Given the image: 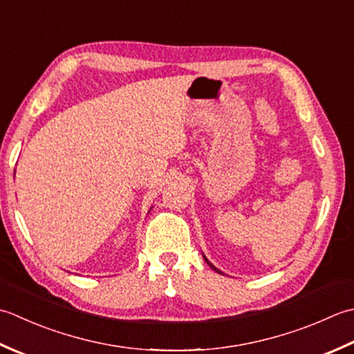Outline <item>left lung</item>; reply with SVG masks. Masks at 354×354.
Wrapping results in <instances>:
<instances>
[{
    "mask_svg": "<svg viewBox=\"0 0 354 354\" xmlns=\"http://www.w3.org/2000/svg\"><path fill=\"white\" fill-rule=\"evenodd\" d=\"M203 258H205V261H206V263H207V264H209V268H211V269H212V270H215V272H217V273H221V275H223V272H221V270H218V269H217V268H215V266H214V264H212V263H211V261H209V259H207V258H206V257H205V255H203Z\"/></svg>",
    "mask_w": 354,
    "mask_h": 354,
    "instance_id": "obj_1",
    "label": "left lung"
}]
</instances>
